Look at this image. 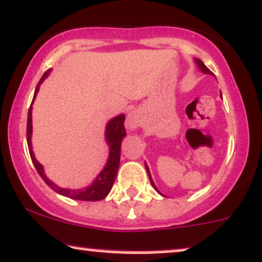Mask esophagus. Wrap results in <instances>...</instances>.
I'll return each mask as SVG.
<instances>
[{
	"label": "esophagus",
	"mask_w": 262,
	"mask_h": 262,
	"mask_svg": "<svg viewBox=\"0 0 262 262\" xmlns=\"http://www.w3.org/2000/svg\"><path fill=\"white\" fill-rule=\"evenodd\" d=\"M142 122V116L138 110H132L131 113H128L127 119H126V126H127L130 130H135L138 126H141Z\"/></svg>",
	"instance_id": "obj_1"
}]
</instances>
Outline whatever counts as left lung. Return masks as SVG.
I'll list each match as a JSON object with an SVG mask.
<instances>
[{"instance_id":"8db88e82","label":"left lung","mask_w":262,"mask_h":262,"mask_svg":"<svg viewBox=\"0 0 262 262\" xmlns=\"http://www.w3.org/2000/svg\"><path fill=\"white\" fill-rule=\"evenodd\" d=\"M196 62H198V64H199V67H200V70L202 71V72H205V73H207V75H213V73L211 72L210 70L207 69V66H206V64L202 62L201 60H199V58H196ZM222 95V94H221ZM144 165H146V170H147V174H148V177H149V180H150V184H152V186L155 187V189L157 190V191H158V189H157V186L155 185V183H153V180H152V178H150V173H149V169H148V167H147V164L146 163H144ZM159 192V191H158Z\"/></svg>"}]
</instances>
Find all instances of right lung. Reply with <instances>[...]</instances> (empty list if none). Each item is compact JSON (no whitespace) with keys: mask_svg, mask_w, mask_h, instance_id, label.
Returning a JSON list of instances; mask_svg holds the SVG:
<instances>
[{"mask_svg":"<svg viewBox=\"0 0 262 262\" xmlns=\"http://www.w3.org/2000/svg\"><path fill=\"white\" fill-rule=\"evenodd\" d=\"M50 70L46 71V72L42 75L41 78L35 88V93H34L33 101L35 99L36 93L39 91L40 83L45 79V77H48ZM32 101V104H33ZM32 104H30L29 112H28V120H27V142L28 147H29V153L30 158H32L34 167H35L36 171H38L41 179L48 184L49 186L51 187L54 191L60 193V195L66 196V198L73 199V200H79V201H99V200H103L106 198L107 193L112 190L114 181H115L116 173H118V169L120 165V153H121V141L122 138L126 136V130H125V115L121 114V115L116 116L113 120H110L106 125V131H105V138L106 142L110 147L109 152V159H107V163L105 168L103 169V171L98 175V178L95 179L93 183H92L91 186L84 187V189L81 190H70V189H61L57 185H55L52 181H50L46 178L44 174V169H42V165L36 161L35 157H34L33 148H32Z\"/></svg>","mask_w":262,"mask_h":262,"instance_id":"add662e5","label":"right lung"}]
</instances>
